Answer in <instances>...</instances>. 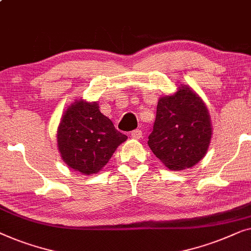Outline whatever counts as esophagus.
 Here are the masks:
<instances>
[{"instance_id":"34e87169","label":"esophagus","mask_w":251,"mask_h":251,"mask_svg":"<svg viewBox=\"0 0 251 251\" xmlns=\"http://www.w3.org/2000/svg\"><path fill=\"white\" fill-rule=\"evenodd\" d=\"M130 136H132L133 139H135V140H140L141 137H142V130H141V129H134V130H132V133H130Z\"/></svg>"}]
</instances>
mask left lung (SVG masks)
I'll return each mask as SVG.
<instances>
[{
  "instance_id": "left-lung-1",
  "label": "left lung",
  "mask_w": 251,
  "mask_h": 251,
  "mask_svg": "<svg viewBox=\"0 0 251 251\" xmlns=\"http://www.w3.org/2000/svg\"><path fill=\"white\" fill-rule=\"evenodd\" d=\"M208 109L188 85L173 95L161 97L156 121L149 135L150 149L172 171L191 168L206 154L211 139Z\"/></svg>"
}]
</instances>
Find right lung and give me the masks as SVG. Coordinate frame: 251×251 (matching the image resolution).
<instances>
[{
  "label": "right lung",
  "mask_w": 251,
  "mask_h": 251,
  "mask_svg": "<svg viewBox=\"0 0 251 251\" xmlns=\"http://www.w3.org/2000/svg\"><path fill=\"white\" fill-rule=\"evenodd\" d=\"M127 136L99 110L98 102L76 100L63 114L56 141L62 160L84 175L100 172Z\"/></svg>",
  "instance_id": "1"
}]
</instances>
